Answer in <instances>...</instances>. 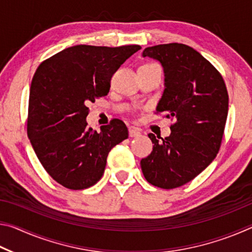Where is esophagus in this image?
<instances>
[{
    "instance_id": "1",
    "label": "esophagus",
    "mask_w": 252,
    "mask_h": 252,
    "mask_svg": "<svg viewBox=\"0 0 252 252\" xmlns=\"http://www.w3.org/2000/svg\"><path fill=\"white\" fill-rule=\"evenodd\" d=\"M140 131L138 129H134V127H130L129 129V135L131 138H136V136H140Z\"/></svg>"
}]
</instances>
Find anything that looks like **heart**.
Returning <instances> with one entry per match:
<instances>
[{
    "label": "heart",
    "instance_id": "obj_1",
    "mask_svg": "<svg viewBox=\"0 0 252 252\" xmlns=\"http://www.w3.org/2000/svg\"><path fill=\"white\" fill-rule=\"evenodd\" d=\"M144 65H149V64H144Z\"/></svg>",
    "mask_w": 252,
    "mask_h": 252
}]
</instances>
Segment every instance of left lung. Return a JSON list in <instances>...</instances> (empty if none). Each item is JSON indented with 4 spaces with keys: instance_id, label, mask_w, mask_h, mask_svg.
<instances>
[{
    "instance_id": "1",
    "label": "left lung",
    "mask_w": 252,
    "mask_h": 252,
    "mask_svg": "<svg viewBox=\"0 0 252 252\" xmlns=\"http://www.w3.org/2000/svg\"><path fill=\"white\" fill-rule=\"evenodd\" d=\"M142 57L163 67L164 91L157 112L176 123L164 139L149 133L153 150L140 163L148 182L173 189L201 173L218 153L228 116L227 88L216 67L191 46L155 45Z\"/></svg>"
}]
</instances>
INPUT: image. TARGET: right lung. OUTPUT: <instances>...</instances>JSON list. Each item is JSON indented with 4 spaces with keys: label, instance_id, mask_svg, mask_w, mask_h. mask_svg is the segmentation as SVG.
Segmentation results:
<instances>
[{
    "label": "right lung",
    "instance_id": "right-lung-1",
    "mask_svg": "<svg viewBox=\"0 0 252 252\" xmlns=\"http://www.w3.org/2000/svg\"><path fill=\"white\" fill-rule=\"evenodd\" d=\"M140 45H74L42 62L30 88L28 135L51 177L71 190L103 176L106 158L129 136L119 119L96 132L88 127V103L105 96L116 71Z\"/></svg>",
    "mask_w": 252,
    "mask_h": 252
}]
</instances>
